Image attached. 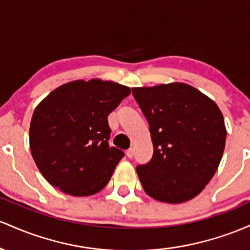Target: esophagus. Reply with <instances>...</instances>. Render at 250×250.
<instances>
[{
	"label": "esophagus",
	"instance_id": "obj_1",
	"mask_svg": "<svg viewBox=\"0 0 250 250\" xmlns=\"http://www.w3.org/2000/svg\"><path fill=\"white\" fill-rule=\"evenodd\" d=\"M126 156H127L128 158H132V157L134 156V150L132 147H130L127 151H126Z\"/></svg>",
	"mask_w": 250,
	"mask_h": 250
}]
</instances>
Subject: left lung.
<instances>
[{
	"instance_id": "1",
	"label": "left lung",
	"mask_w": 250,
	"mask_h": 250,
	"mask_svg": "<svg viewBox=\"0 0 250 250\" xmlns=\"http://www.w3.org/2000/svg\"><path fill=\"white\" fill-rule=\"evenodd\" d=\"M153 144L151 161L137 167L145 192L165 203L197 196L214 177L227 130L222 112L202 92L182 83L134 87Z\"/></svg>"
}]
</instances>
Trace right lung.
<instances>
[{
	"label": "right lung",
	"mask_w": 250,
	"mask_h": 250,
	"mask_svg": "<svg viewBox=\"0 0 250 250\" xmlns=\"http://www.w3.org/2000/svg\"><path fill=\"white\" fill-rule=\"evenodd\" d=\"M131 89L113 81L67 83L36 106L29 128L32 156L50 186L72 196L106 187L124 152L110 146L107 117Z\"/></svg>",
	"instance_id": "1"
}]
</instances>
